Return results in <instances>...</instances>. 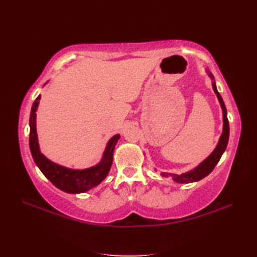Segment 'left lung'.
Here are the masks:
<instances>
[{
    "label": "left lung",
    "instance_id": "1",
    "mask_svg": "<svg viewBox=\"0 0 257 257\" xmlns=\"http://www.w3.org/2000/svg\"><path fill=\"white\" fill-rule=\"evenodd\" d=\"M205 72H206L207 75H209V77L212 79L213 90H214L217 99H219L221 108H222V113H223L222 134L220 136L219 143H217L214 150L211 152V155L207 156L203 161L200 162L198 166L192 169V170L183 172L181 174H174V173H168V172L162 173L163 177L170 176L177 183L196 182V181H199V180L205 178L206 176H209V174L212 172L213 169H214V167L217 165V162L220 161L221 157H222L223 154H224V151L226 149V146H227L228 136H230V127H228L226 108H225V105H224V101H223L222 97L220 95V92L217 91V89H216V84L214 81V77H213V75L209 72V70H205Z\"/></svg>",
    "mask_w": 257,
    "mask_h": 257
}]
</instances>
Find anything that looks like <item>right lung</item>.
<instances>
[{"label": "right lung", "instance_id": "right-lung-1", "mask_svg": "<svg viewBox=\"0 0 257 257\" xmlns=\"http://www.w3.org/2000/svg\"><path fill=\"white\" fill-rule=\"evenodd\" d=\"M40 100L41 95L33 102L30 116V149L35 165L56 188L66 193H84L97 187L105 180L110 171L114 146L120 139V135H114L108 140L100 161L95 166L86 169H70L57 165L43 155L40 149L36 132V111Z\"/></svg>", "mask_w": 257, "mask_h": 257}]
</instances>
